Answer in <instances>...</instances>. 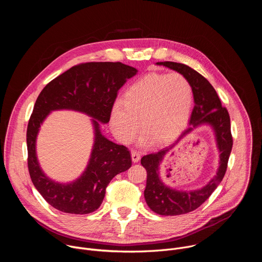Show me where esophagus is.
Masks as SVG:
<instances>
[{"instance_id": "esophagus-1", "label": "esophagus", "mask_w": 262, "mask_h": 262, "mask_svg": "<svg viewBox=\"0 0 262 262\" xmlns=\"http://www.w3.org/2000/svg\"><path fill=\"white\" fill-rule=\"evenodd\" d=\"M132 160H133L134 163L139 162V160H140V154L137 152V151H132Z\"/></svg>"}]
</instances>
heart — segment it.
Masks as SVG:
<instances>
[{
    "instance_id": "1",
    "label": "heart",
    "mask_w": 262,
    "mask_h": 262,
    "mask_svg": "<svg viewBox=\"0 0 262 262\" xmlns=\"http://www.w3.org/2000/svg\"><path fill=\"white\" fill-rule=\"evenodd\" d=\"M192 103V86L181 73H148L125 90L123 100L115 101L110 126L123 144L134 141L140 126L145 132L143 143H169L188 124Z\"/></svg>"
}]
</instances>
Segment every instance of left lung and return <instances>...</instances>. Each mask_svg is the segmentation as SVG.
Returning a JSON list of instances; mask_svg holds the SVG:
<instances>
[{"instance_id":"obj_1","label":"left lung","mask_w":262,"mask_h":262,"mask_svg":"<svg viewBox=\"0 0 262 262\" xmlns=\"http://www.w3.org/2000/svg\"><path fill=\"white\" fill-rule=\"evenodd\" d=\"M158 65L173 69L189 80L194 95V108L190 125L175 143L161 150L144 156L142 166L146 169L147 180L144 197L147 205L152 211L161 215H178L195 210L202 205L217 188L226 173L228 160L233 145L230 117L226 107L222 106L221 100L211 84L199 72L190 66L176 62H158ZM208 124L215 132L217 145L220 151V166L217 175L203 188L196 191H176L165 186L159 178V164L165 154L186 134L199 125Z\"/></svg>"}]
</instances>
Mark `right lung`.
I'll return each mask as SVG.
<instances>
[{"instance_id":"add662e5","label":"right lung","mask_w":262,"mask_h":262,"mask_svg":"<svg viewBox=\"0 0 262 262\" xmlns=\"http://www.w3.org/2000/svg\"><path fill=\"white\" fill-rule=\"evenodd\" d=\"M138 70L121 62H88L73 66L51 81L36 99L27 128L28 169L35 188L56 209L74 214L95 211L105 189L117 174L128 170V149L103 137L99 122L110 121L118 90ZM55 109L79 110L92 117L95 145L89 166L80 179L63 185L50 180L35 156V138L43 120Z\"/></svg>"}]
</instances>
